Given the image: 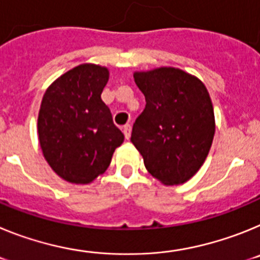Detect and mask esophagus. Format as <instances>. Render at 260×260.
<instances>
[{
  "label": "esophagus",
  "mask_w": 260,
  "mask_h": 260,
  "mask_svg": "<svg viewBox=\"0 0 260 260\" xmlns=\"http://www.w3.org/2000/svg\"><path fill=\"white\" fill-rule=\"evenodd\" d=\"M123 134H125V138L126 139H128L130 138V135H132V126L128 125V123H126V125H123Z\"/></svg>",
  "instance_id": "1"
}]
</instances>
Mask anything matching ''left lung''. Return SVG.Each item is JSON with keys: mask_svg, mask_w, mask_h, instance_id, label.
<instances>
[{"mask_svg": "<svg viewBox=\"0 0 260 260\" xmlns=\"http://www.w3.org/2000/svg\"><path fill=\"white\" fill-rule=\"evenodd\" d=\"M146 108L133 125L132 142L144 165L164 185L190 180L210 152L215 116L207 88L180 69L135 73Z\"/></svg>", "mask_w": 260, "mask_h": 260, "instance_id": "left-lung-1", "label": "left lung"}]
</instances>
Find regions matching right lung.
Wrapping results in <instances>:
<instances>
[{"mask_svg":"<svg viewBox=\"0 0 260 260\" xmlns=\"http://www.w3.org/2000/svg\"><path fill=\"white\" fill-rule=\"evenodd\" d=\"M108 78V69L79 65L53 82L41 102L38 133L43 155L71 183H89L104 173L125 138L102 100Z\"/></svg>","mask_w":260,"mask_h":260,"instance_id":"right-lung-1","label":"right lung"}]
</instances>
